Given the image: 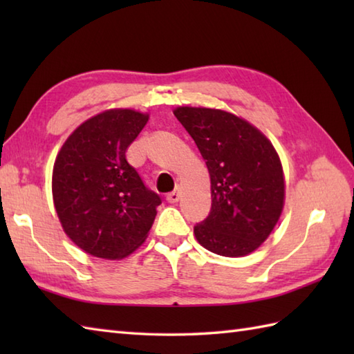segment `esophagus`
Segmentation results:
<instances>
[{"label":"esophagus","mask_w":354,"mask_h":354,"mask_svg":"<svg viewBox=\"0 0 354 354\" xmlns=\"http://www.w3.org/2000/svg\"><path fill=\"white\" fill-rule=\"evenodd\" d=\"M179 198H181V192L179 190H175L167 194V201L170 202V204H175V202L179 201Z\"/></svg>","instance_id":"esophagus-1"}]
</instances>
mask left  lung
Segmentation results:
<instances>
[{
    "label": "left lung",
    "instance_id": "1",
    "mask_svg": "<svg viewBox=\"0 0 354 354\" xmlns=\"http://www.w3.org/2000/svg\"><path fill=\"white\" fill-rule=\"evenodd\" d=\"M212 181V212L194 227L198 242L223 257L259 250L284 207L283 165L272 142L245 118L214 108L178 106Z\"/></svg>",
    "mask_w": 354,
    "mask_h": 354
}]
</instances>
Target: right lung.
Wrapping results in <instances>:
<instances>
[{"instance_id":"right-lung-1","label":"right lung","mask_w":354,"mask_h":354,"mask_svg":"<svg viewBox=\"0 0 354 354\" xmlns=\"http://www.w3.org/2000/svg\"><path fill=\"white\" fill-rule=\"evenodd\" d=\"M147 120V112L106 109L77 126L57 152L53 204L65 234L93 257H127L153 225L161 198L126 160Z\"/></svg>"}]
</instances>
